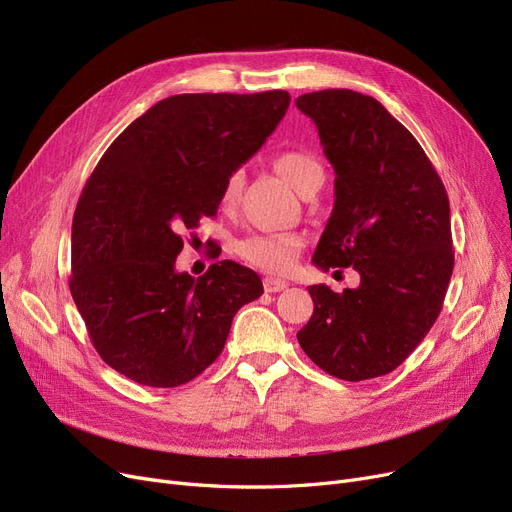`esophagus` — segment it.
I'll return each mask as SVG.
<instances>
[{
  "mask_svg": "<svg viewBox=\"0 0 512 512\" xmlns=\"http://www.w3.org/2000/svg\"><path fill=\"white\" fill-rule=\"evenodd\" d=\"M263 288H265V292H280V290L288 288V282H286V280H280V278L267 276V278L263 280Z\"/></svg>",
  "mask_w": 512,
  "mask_h": 512,
  "instance_id": "esophagus-1",
  "label": "esophagus"
}]
</instances>
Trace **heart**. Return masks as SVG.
I'll use <instances>...</instances> for the list:
<instances>
[{"label":"heart","instance_id":"heart-1","mask_svg":"<svg viewBox=\"0 0 512 512\" xmlns=\"http://www.w3.org/2000/svg\"><path fill=\"white\" fill-rule=\"evenodd\" d=\"M276 172L294 188V191H301L305 182L321 174V166L317 159L301 153V151H284L274 159ZM242 184V172L236 170L226 178L224 191H222V203L232 205L238 197ZM305 240L301 234L294 232H253L245 238L236 240L234 253L257 270L267 274H286L290 272L294 263H297L301 251H303Z\"/></svg>","mask_w":512,"mask_h":512}]
</instances>
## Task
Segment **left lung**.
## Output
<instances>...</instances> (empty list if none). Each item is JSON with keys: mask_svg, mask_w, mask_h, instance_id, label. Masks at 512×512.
Segmentation results:
<instances>
[{"mask_svg": "<svg viewBox=\"0 0 512 512\" xmlns=\"http://www.w3.org/2000/svg\"><path fill=\"white\" fill-rule=\"evenodd\" d=\"M336 172L334 209L313 255L353 267L361 284L309 286L313 315L297 334L338 380L380 378L405 361L442 311L454 267L450 205L432 161L386 107L351 89L297 99Z\"/></svg>", "mask_w": 512, "mask_h": 512, "instance_id": "left-lung-1", "label": "left lung"}]
</instances>
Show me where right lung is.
<instances>
[{
  "mask_svg": "<svg viewBox=\"0 0 512 512\" xmlns=\"http://www.w3.org/2000/svg\"><path fill=\"white\" fill-rule=\"evenodd\" d=\"M290 105L286 91L161 99L107 147L72 220L70 292L99 357L153 388L191 382L220 357L236 311L263 294L234 261L176 272L182 234L218 213L226 178Z\"/></svg>",
  "mask_w": 512,
  "mask_h": 512,
  "instance_id": "right-lung-1",
  "label": "right lung"
}]
</instances>
